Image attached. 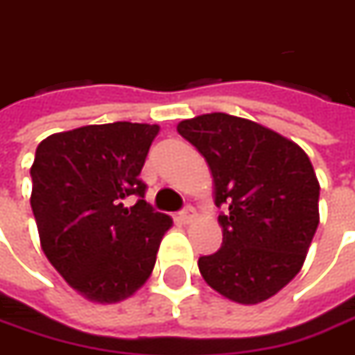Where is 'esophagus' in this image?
Listing matches in <instances>:
<instances>
[{
  "label": "esophagus",
  "mask_w": 355,
  "mask_h": 355,
  "mask_svg": "<svg viewBox=\"0 0 355 355\" xmlns=\"http://www.w3.org/2000/svg\"><path fill=\"white\" fill-rule=\"evenodd\" d=\"M194 216H196L194 208H192V206H187V208H182V210L178 212V220H180L182 224H190V222L194 220Z\"/></svg>",
  "instance_id": "esophagus-1"
}]
</instances>
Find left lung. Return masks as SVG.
I'll return each mask as SVG.
<instances>
[{"label": "left lung", "mask_w": 355, "mask_h": 355, "mask_svg": "<svg viewBox=\"0 0 355 355\" xmlns=\"http://www.w3.org/2000/svg\"><path fill=\"white\" fill-rule=\"evenodd\" d=\"M177 131L212 171L222 248L198 259L204 281L239 304L271 299L300 271L318 227L320 184L295 141L227 114L184 119Z\"/></svg>", "instance_id": "8db88e82"}]
</instances>
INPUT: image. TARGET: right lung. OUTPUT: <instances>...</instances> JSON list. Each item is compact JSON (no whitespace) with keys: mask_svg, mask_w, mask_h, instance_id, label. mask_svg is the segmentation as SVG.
Wrapping results in <instances>:
<instances>
[{"mask_svg":"<svg viewBox=\"0 0 355 355\" xmlns=\"http://www.w3.org/2000/svg\"><path fill=\"white\" fill-rule=\"evenodd\" d=\"M157 133L159 125L116 121L55 133L37 147L31 208L41 248L84 299L119 302L153 271L173 226L145 202L139 178Z\"/></svg>","mask_w":355,"mask_h":355,"instance_id":"right-lung-1","label":"right lung"}]
</instances>
